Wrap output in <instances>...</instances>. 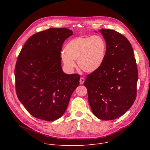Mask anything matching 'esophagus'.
Segmentation results:
<instances>
[{"label": "esophagus", "instance_id": "1", "mask_svg": "<svg viewBox=\"0 0 150 150\" xmlns=\"http://www.w3.org/2000/svg\"><path fill=\"white\" fill-rule=\"evenodd\" d=\"M84 82H85V79H84L83 78L81 77V78H80V80H79L80 83H81V84H83V83H84Z\"/></svg>", "mask_w": 150, "mask_h": 150}]
</instances>
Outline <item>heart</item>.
I'll list each match as a JSON object with an SVG mask.
<instances>
[{
    "label": "heart",
    "mask_w": 150,
    "mask_h": 150,
    "mask_svg": "<svg viewBox=\"0 0 150 150\" xmlns=\"http://www.w3.org/2000/svg\"><path fill=\"white\" fill-rule=\"evenodd\" d=\"M107 43L100 35L80 36L69 40L62 53V60L65 67L71 71L76 67L85 72L93 73L98 70L104 63Z\"/></svg>",
    "instance_id": "1"
}]
</instances>
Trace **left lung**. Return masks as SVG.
I'll list each match as a JSON object with an SVG mask.
<instances>
[{
	"mask_svg": "<svg viewBox=\"0 0 150 150\" xmlns=\"http://www.w3.org/2000/svg\"><path fill=\"white\" fill-rule=\"evenodd\" d=\"M107 43L104 63L84 82L93 114L98 119L113 120L124 115L137 97L138 69L130 42L119 33L101 29Z\"/></svg>",
	"mask_w": 150,
	"mask_h": 150,
	"instance_id": "1",
	"label": "left lung"
}]
</instances>
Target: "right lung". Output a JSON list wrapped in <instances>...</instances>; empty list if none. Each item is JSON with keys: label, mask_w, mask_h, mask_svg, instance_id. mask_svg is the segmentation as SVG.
<instances>
[{"label": "right lung", "mask_w": 150, "mask_h": 150, "mask_svg": "<svg viewBox=\"0 0 150 150\" xmlns=\"http://www.w3.org/2000/svg\"><path fill=\"white\" fill-rule=\"evenodd\" d=\"M73 32L66 28H49L30 37L21 49L15 69L19 100L34 117L47 121L65 112L80 75L64 73L61 51Z\"/></svg>", "instance_id": "right-lung-1"}]
</instances>
